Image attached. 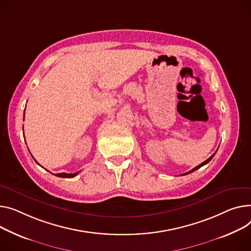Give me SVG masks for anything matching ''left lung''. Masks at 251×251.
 <instances>
[{
  "label": "left lung",
  "mask_w": 251,
  "mask_h": 251,
  "mask_svg": "<svg viewBox=\"0 0 251 251\" xmlns=\"http://www.w3.org/2000/svg\"><path fill=\"white\" fill-rule=\"evenodd\" d=\"M216 152H217V151H216ZM216 152H215V153H214V154H212V155H211V156H210V157H209V158H208V159H207V160H205V161H204V162H202V163H201V164H199V165H198V166H196V168H195V169H193V170H192V171H190V172H188V173H186V174H183V175H181V176H186V175H189V174H191V173H193V172H195V171H197V170H199V169H200V168H202V166H203V165H205V164H207V163H208V162H209V161H210V160H211V159H212V158H213V157H214V155H215V154H216Z\"/></svg>",
  "instance_id": "obj_1"
}]
</instances>
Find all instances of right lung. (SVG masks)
I'll return each mask as SVG.
<instances>
[{
	"mask_svg": "<svg viewBox=\"0 0 251 251\" xmlns=\"http://www.w3.org/2000/svg\"><path fill=\"white\" fill-rule=\"evenodd\" d=\"M36 161V160H35ZM37 162V161H36ZM38 163V162H37ZM39 164V163H38ZM79 174V172H77V173H75V174H65V173H61V174H57V175H55L56 176H59V177H74V176H77Z\"/></svg>",
	"mask_w": 251,
	"mask_h": 251,
	"instance_id": "right-lung-1",
	"label": "right lung"
}]
</instances>
